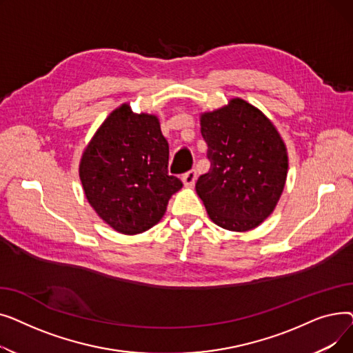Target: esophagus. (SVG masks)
Here are the masks:
<instances>
[{"label": "esophagus", "mask_w": 353, "mask_h": 353, "mask_svg": "<svg viewBox=\"0 0 353 353\" xmlns=\"http://www.w3.org/2000/svg\"><path fill=\"white\" fill-rule=\"evenodd\" d=\"M196 179H197V174H196L194 170L188 172L186 174H183V177H181L183 184H184V186H186V188H193L194 183H196Z\"/></svg>", "instance_id": "obj_1"}]
</instances>
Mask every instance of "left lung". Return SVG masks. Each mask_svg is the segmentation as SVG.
Wrapping results in <instances>:
<instances>
[{
  "label": "left lung",
  "mask_w": 353,
  "mask_h": 353,
  "mask_svg": "<svg viewBox=\"0 0 353 353\" xmlns=\"http://www.w3.org/2000/svg\"><path fill=\"white\" fill-rule=\"evenodd\" d=\"M210 170L196 192L213 223L248 232L262 223L279 201L288 176L286 145L273 123L242 99L200 116Z\"/></svg>",
  "instance_id": "left-lung-1"
}]
</instances>
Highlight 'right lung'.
<instances>
[{
  "instance_id": "add662e5",
  "label": "right lung",
  "mask_w": 353,
  "mask_h": 353,
  "mask_svg": "<svg viewBox=\"0 0 353 353\" xmlns=\"http://www.w3.org/2000/svg\"><path fill=\"white\" fill-rule=\"evenodd\" d=\"M167 165L169 143L157 116L136 114L121 104L87 144L79 173L90 206L105 223L137 234L159 223L183 186Z\"/></svg>"
}]
</instances>
